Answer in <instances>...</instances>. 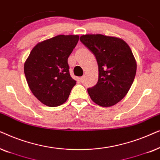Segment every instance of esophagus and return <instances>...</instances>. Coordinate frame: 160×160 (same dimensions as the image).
Listing matches in <instances>:
<instances>
[{
	"label": "esophagus",
	"mask_w": 160,
	"mask_h": 160,
	"mask_svg": "<svg viewBox=\"0 0 160 160\" xmlns=\"http://www.w3.org/2000/svg\"><path fill=\"white\" fill-rule=\"evenodd\" d=\"M80 81H81V82H83L85 81V76H82L80 78Z\"/></svg>",
	"instance_id": "obj_1"
}]
</instances>
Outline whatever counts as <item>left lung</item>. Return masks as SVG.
Returning <instances> with one entry per match:
<instances>
[{"mask_svg":"<svg viewBox=\"0 0 160 160\" xmlns=\"http://www.w3.org/2000/svg\"><path fill=\"white\" fill-rule=\"evenodd\" d=\"M80 40L92 52L99 67V79L88 89L93 102L111 107L121 101L135 79L137 63L130 48L120 38L102 34H86Z\"/></svg>","mask_w":160,"mask_h":160,"instance_id":"left-lung-1","label":"left lung"}]
</instances>
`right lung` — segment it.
<instances>
[{"label":"right lung","instance_id":"1","mask_svg":"<svg viewBox=\"0 0 160 160\" xmlns=\"http://www.w3.org/2000/svg\"><path fill=\"white\" fill-rule=\"evenodd\" d=\"M79 40L78 35H58L39 42L24 63V72L33 94L49 107L61 105L76 81L69 72L68 58Z\"/></svg>","mask_w":160,"mask_h":160}]
</instances>
